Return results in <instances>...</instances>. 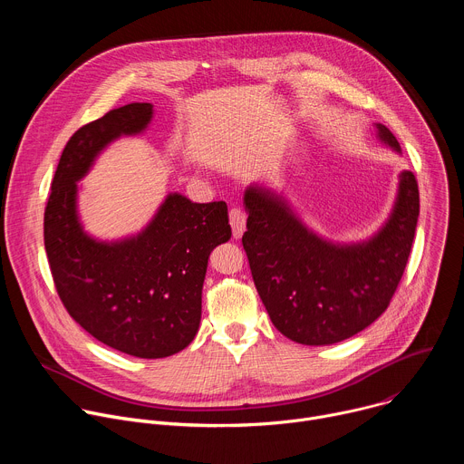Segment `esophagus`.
Listing matches in <instances>:
<instances>
[{
	"label": "esophagus",
	"mask_w": 464,
	"mask_h": 464,
	"mask_svg": "<svg viewBox=\"0 0 464 464\" xmlns=\"http://www.w3.org/2000/svg\"><path fill=\"white\" fill-rule=\"evenodd\" d=\"M229 224L233 227V237L240 238L242 233L246 231V213L240 209H231L229 211Z\"/></svg>",
	"instance_id": "1"
}]
</instances>
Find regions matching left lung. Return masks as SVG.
<instances>
[{"label": "left lung", "mask_w": 464, "mask_h": 464, "mask_svg": "<svg viewBox=\"0 0 464 464\" xmlns=\"http://www.w3.org/2000/svg\"><path fill=\"white\" fill-rule=\"evenodd\" d=\"M376 138L402 154L383 124ZM247 231L242 244L256 292L281 334L303 345L343 342L378 319L399 286L419 220V185L399 174L392 209L360 242H333L312 231L286 198L260 183L244 190Z\"/></svg>", "instance_id": "left-lung-1"}]
</instances>
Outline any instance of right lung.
Returning a JSON list of instances; mask_svg holds the SVG:
<instances>
[{
    "label": "right lung",
    "mask_w": 464,
    "mask_h": 464,
    "mask_svg": "<svg viewBox=\"0 0 464 464\" xmlns=\"http://www.w3.org/2000/svg\"><path fill=\"white\" fill-rule=\"evenodd\" d=\"M150 102H131L79 128L58 161L44 217L56 292L70 315L101 343L136 358L183 351L202 319L211 251L231 238L226 202L192 204L169 192L136 235L101 240L79 215V181L119 138L141 136Z\"/></svg>",
    "instance_id": "right-lung-1"
}]
</instances>
